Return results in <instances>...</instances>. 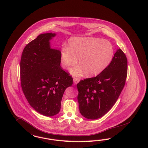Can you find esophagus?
Returning a JSON list of instances; mask_svg holds the SVG:
<instances>
[{
    "label": "esophagus",
    "instance_id": "obj_1",
    "mask_svg": "<svg viewBox=\"0 0 148 148\" xmlns=\"http://www.w3.org/2000/svg\"><path fill=\"white\" fill-rule=\"evenodd\" d=\"M79 82V79H78L77 78H73V83L75 84H77Z\"/></svg>",
    "mask_w": 148,
    "mask_h": 148
}]
</instances>
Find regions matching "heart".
Segmentation results:
<instances>
[{
    "instance_id": "b5f03b06",
    "label": "heart",
    "mask_w": 148,
    "mask_h": 148,
    "mask_svg": "<svg viewBox=\"0 0 148 148\" xmlns=\"http://www.w3.org/2000/svg\"><path fill=\"white\" fill-rule=\"evenodd\" d=\"M114 56V48L107 40L92 37H75L68 41L67 47L60 52L61 65L67 69L75 65L78 59L80 65L72 68L71 73L80 76H96L108 66Z\"/></svg>"
}]
</instances>
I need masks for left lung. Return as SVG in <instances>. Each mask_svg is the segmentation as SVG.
Returning <instances> with one entry per match:
<instances>
[{
    "label": "left lung",
    "mask_w": 148,
    "mask_h": 148,
    "mask_svg": "<svg viewBox=\"0 0 148 148\" xmlns=\"http://www.w3.org/2000/svg\"><path fill=\"white\" fill-rule=\"evenodd\" d=\"M127 74V60L119 48L108 66L97 76L81 80L77 84L80 113L89 119L106 114L118 100Z\"/></svg>",
    "instance_id": "1"
}]
</instances>
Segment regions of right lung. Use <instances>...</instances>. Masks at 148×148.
I'll use <instances>...</instances> for the list:
<instances>
[{
    "label": "right lung",
    "mask_w": 148,
    "mask_h": 148,
    "mask_svg": "<svg viewBox=\"0 0 148 148\" xmlns=\"http://www.w3.org/2000/svg\"><path fill=\"white\" fill-rule=\"evenodd\" d=\"M55 33L42 34L24 47L20 62L21 86L32 108L47 116L57 114L64 91L73 84L60 66V51L51 48Z\"/></svg>",
    "instance_id": "1"
}]
</instances>
